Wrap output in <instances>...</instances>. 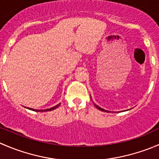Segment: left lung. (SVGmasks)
<instances>
[{"label": "left lung", "instance_id": "1", "mask_svg": "<svg viewBox=\"0 0 159 159\" xmlns=\"http://www.w3.org/2000/svg\"><path fill=\"white\" fill-rule=\"evenodd\" d=\"M91 101H92V98H91ZM92 102H93V101H92ZM93 104H94V106L96 107V108H98V109H99V110L102 111H105V112H110L109 111H107V110H105V109H103V108H101V107H99L98 105H96V104L94 103V102H93Z\"/></svg>", "mask_w": 159, "mask_h": 159}]
</instances>
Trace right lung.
Here are the masks:
<instances>
[{"instance_id": "obj_1", "label": "right lung", "mask_w": 159, "mask_h": 159, "mask_svg": "<svg viewBox=\"0 0 159 159\" xmlns=\"http://www.w3.org/2000/svg\"><path fill=\"white\" fill-rule=\"evenodd\" d=\"M60 104H61V103H59L58 105H55V106L52 107V108H48V109H42V110H41V109H40V110H38V109H34V108H27V107H25V108H28V109H29V110H31V111H38V112H39V111H41V112H42V111H52V110L55 109V108H57V107H58L59 105H60Z\"/></svg>"}]
</instances>
